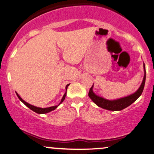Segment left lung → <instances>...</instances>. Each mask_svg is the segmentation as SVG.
I'll return each instance as SVG.
<instances>
[{
	"label": "left lung",
	"instance_id": "8db88e82",
	"mask_svg": "<svg viewBox=\"0 0 154 154\" xmlns=\"http://www.w3.org/2000/svg\"><path fill=\"white\" fill-rule=\"evenodd\" d=\"M143 69H144V76H143L142 83L139 88V89L135 92L134 93L127 97H122V98L113 100H109L103 98V97H100L98 95H95L93 91V86L90 89L88 93V96L96 104L97 106L102 108L107 109V110L111 111H119L122 109L126 108L129 105H131L134 102H135L139 98V96L141 95L144 88L145 81H146V68L145 64L143 63Z\"/></svg>",
	"mask_w": 154,
	"mask_h": 154
}]
</instances>
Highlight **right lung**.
Returning <instances> with one entry per match:
<instances>
[{
    "label": "right lung",
    "mask_w": 154,
    "mask_h": 154,
    "mask_svg": "<svg viewBox=\"0 0 154 154\" xmlns=\"http://www.w3.org/2000/svg\"><path fill=\"white\" fill-rule=\"evenodd\" d=\"M69 85H70V84L66 85V90H67V88H68V86H69ZM16 94H17V97H18V98L20 99V100L21 102H23V103L24 104H25L26 106H27V107H29V108L30 109H32V110L34 111V112H35L36 113H38V114H45V113L49 112H51V111H52V110H54V109H55L56 108H57V107L58 106H59L60 104H61L63 100H64V99H65V97H66V91L65 94L63 95L62 99H61V102H60V103L59 104V105H56V106H52V107H46V108H41V107H35V106H34V105H30V104L26 103L25 101H24L21 98L20 96V95H19L18 94H17V93H16Z\"/></svg>",
    "instance_id": "1"
}]
</instances>
